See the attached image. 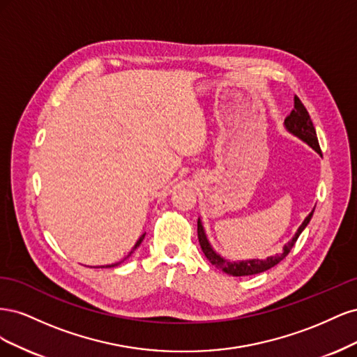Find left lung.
Instances as JSON below:
<instances>
[{
  "label": "left lung",
  "mask_w": 357,
  "mask_h": 357,
  "mask_svg": "<svg viewBox=\"0 0 357 357\" xmlns=\"http://www.w3.org/2000/svg\"><path fill=\"white\" fill-rule=\"evenodd\" d=\"M284 128L287 129V132L298 137L301 142H304L305 144H308L312 150H314V152H317L321 156V150H320V146H319V139H317L314 125H312L307 109L304 107V104L301 102L298 96H295L294 110H291V113L284 119ZM312 213H314V208L311 210V213L304 219V222L301 223L296 234L294 235V238H291L290 241H287L283 245L282 253H275V255L268 256L265 259L231 261V259L223 257L222 255H219L218 252L214 250L211 243L208 241L207 234H205V229H204V225H202L201 219H198V240H199V244H201V248H202L205 257H207L213 265H215L219 269H222L223 273L234 275V277L261 274L264 271H268L269 268H273L277 264L282 262L283 259L289 255V252L291 250V247L295 245L296 240L299 238V235L302 234V231H304L307 228V225L310 223V220L312 218Z\"/></svg>",
  "instance_id": "8db88e82"
}]
</instances>
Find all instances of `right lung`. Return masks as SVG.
Wrapping results in <instances>:
<instances>
[{
    "label": "right lung",
    "instance_id": "1",
    "mask_svg": "<svg viewBox=\"0 0 357 357\" xmlns=\"http://www.w3.org/2000/svg\"><path fill=\"white\" fill-rule=\"evenodd\" d=\"M144 236H146V234H143L142 236H139V238H138V241H137V243H135V245L132 247V250H131V252H129V255H128L126 257H129V256H131V255H132V253H134V252L137 250V248L139 247V244H142V243H143V240H144ZM126 257H125V259H126ZM125 259H123V261H125ZM121 264H122V261H121V262H116V264H112V265H105V266H101V268H112V266H117V265H121Z\"/></svg>",
    "mask_w": 357,
    "mask_h": 357
}]
</instances>
